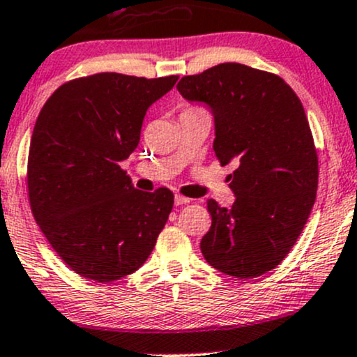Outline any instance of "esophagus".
<instances>
[{
	"mask_svg": "<svg viewBox=\"0 0 357 357\" xmlns=\"http://www.w3.org/2000/svg\"><path fill=\"white\" fill-rule=\"evenodd\" d=\"M190 202H191V199L186 198V196H181V195H176L174 196V204H176V206H184V204H188Z\"/></svg>",
	"mask_w": 357,
	"mask_h": 357,
	"instance_id": "34e87169",
	"label": "esophagus"
}]
</instances>
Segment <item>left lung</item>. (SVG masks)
<instances>
[{
    "mask_svg": "<svg viewBox=\"0 0 357 357\" xmlns=\"http://www.w3.org/2000/svg\"><path fill=\"white\" fill-rule=\"evenodd\" d=\"M178 90L210 109L216 158L236 165L233 206L208 202L203 257L227 275H264L296 245L315 202L317 154L302 102L278 75L241 63L183 77Z\"/></svg>",
    "mask_w": 357,
    "mask_h": 357,
    "instance_id": "left-lung-1",
    "label": "left lung"
}]
</instances>
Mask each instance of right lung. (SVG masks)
I'll list each match as a JSON object with an SVG mask.
<instances>
[{"label":"right lung","mask_w":357,"mask_h":357,"mask_svg":"<svg viewBox=\"0 0 357 357\" xmlns=\"http://www.w3.org/2000/svg\"><path fill=\"white\" fill-rule=\"evenodd\" d=\"M176 80L96 73L56 89L36 119L28 154L31 211L82 277L112 282L136 272L165 228L173 192L136 190L121 162L139 144L147 109Z\"/></svg>","instance_id":"right-lung-1"}]
</instances>
